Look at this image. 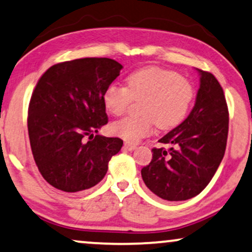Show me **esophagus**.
I'll return each mask as SVG.
<instances>
[{
    "mask_svg": "<svg viewBox=\"0 0 252 252\" xmlns=\"http://www.w3.org/2000/svg\"><path fill=\"white\" fill-rule=\"evenodd\" d=\"M125 148L127 151H133L136 148V145L132 143H125Z\"/></svg>",
    "mask_w": 252,
    "mask_h": 252,
    "instance_id": "1",
    "label": "esophagus"
}]
</instances>
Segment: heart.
I'll list each match as a JSON object with an SVG mask.
<instances>
[{"instance_id": "1", "label": "heart", "mask_w": 252, "mask_h": 252, "mask_svg": "<svg viewBox=\"0 0 252 252\" xmlns=\"http://www.w3.org/2000/svg\"><path fill=\"white\" fill-rule=\"evenodd\" d=\"M139 99L141 116L122 119L111 126L112 133L127 143L150 136L155 123L162 130L179 126L193 102L194 88L173 70L147 66L130 73L126 87L112 83L102 94L106 111L113 116L123 115L132 100Z\"/></svg>"}]
</instances>
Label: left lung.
<instances>
[{"label":"left lung","mask_w":252,"mask_h":252,"mask_svg":"<svg viewBox=\"0 0 252 252\" xmlns=\"http://www.w3.org/2000/svg\"><path fill=\"white\" fill-rule=\"evenodd\" d=\"M200 73L195 105L183 123L161 138L171 147L153 148L141 177L155 195L185 201L203 190L224 158L228 134V108L224 91L211 73Z\"/></svg>","instance_id":"left-lung-1"}]
</instances>
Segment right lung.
<instances>
[{
    "label": "right lung",
    "instance_id": "right-lung-1",
    "mask_svg": "<svg viewBox=\"0 0 252 252\" xmlns=\"http://www.w3.org/2000/svg\"><path fill=\"white\" fill-rule=\"evenodd\" d=\"M122 65L109 58L56 63L40 77L28 106V136L42 177L55 189L76 193L104 178L123 140L95 134L107 125L106 88Z\"/></svg>",
    "mask_w": 252,
    "mask_h": 252
}]
</instances>
